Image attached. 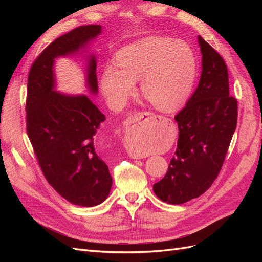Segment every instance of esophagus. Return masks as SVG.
Instances as JSON below:
<instances>
[{"instance_id": "obj_1", "label": "esophagus", "mask_w": 262, "mask_h": 262, "mask_svg": "<svg viewBox=\"0 0 262 262\" xmlns=\"http://www.w3.org/2000/svg\"><path fill=\"white\" fill-rule=\"evenodd\" d=\"M145 116H147V117H155L152 113L141 112V113H136V114H134V115L132 116V118H133V119H136V120H139V119L143 118V117H145ZM131 156H132L133 158H143V157H144V155H143V154H137V153H132V154H131Z\"/></svg>"}]
</instances>
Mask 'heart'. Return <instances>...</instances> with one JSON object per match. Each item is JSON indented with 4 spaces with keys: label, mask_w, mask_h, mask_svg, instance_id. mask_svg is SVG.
Segmentation results:
<instances>
[{
    "label": "heart",
    "mask_w": 262,
    "mask_h": 262,
    "mask_svg": "<svg viewBox=\"0 0 262 262\" xmlns=\"http://www.w3.org/2000/svg\"><path fill=\"white\" fill-rule=\"evenodd\" d=\"M196 75L194 53L184 41L147 37L123 47L115 54V66L102 71V94L115 108L122 107L140 80L141 92L160 110L180 106L192 90ZM142 153L148 152L139 147Z\"/></svg>",
    "instance_id": "1"
}]
</instances>
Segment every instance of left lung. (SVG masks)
<instances>
[{
  "instance_id": "obj_1",
  "label": "left lung",
  "mask_w": 262,
  "mask_h": 262,
  "mask_svg": "<svg viewBox=\"0 0 262 262\" xmlns=\"http://www.w3.org/2000/svg\"><path fill=\"white\" fill-rule=\"evenodd\" d=\"M202 72L199 85L175 116L178 142L165 177L153 186L169 204L200 196L212 186L223 166L237 125V100L229 96L224 59L199 36Z\"/></svg>"
}]
</instances>
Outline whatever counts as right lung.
<instances>
[{
  "mask_svg": "<svg viewBox=\"0 0 262 262\" xmlns=\"http://www.w3.org/2000/svg\"><path fill=\"white\" fill-rule=\"evenodd\" d=\"M101 34L100 25L80 26L55 39L39 54L27 82V134L47 181L80 207H95L110 192L113 178L97 152L95 136L106 117L85 95L55 91L54 60L77 53ZM96 59L90 55L86 84L98 92Z\"/></svg>",
  "mask_w": 262,
  "mask_h": 262,
  "instance_id": "obj_1",
  "label": "right lung"
}]
</instances>
